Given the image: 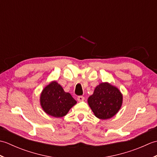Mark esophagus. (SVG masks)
<instances>
[{
  "instance_id": "1",
  "label": "esophagus",
  "mask_w": 157,
  "mask_h": 157,
  "mask_svg": "<svg viewBox=\"0 0 157 157\" xmlns=\"http://www.w3.org/2000/svg\"><path fill=\"white\" fill-rule=\"evenodd\" d=\"M84 96H79L78 97V101H79V102H81V101H84Z\"/></svg>"
}]
</instances>
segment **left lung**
Instances as JSON below:
<instances>
[{
	"label": "left lung",
	"mask_w": 157,
	"mask_h": 157,
	"mask_svg": "<svg viewBox=\"0 0 157 157\" xmlns=\"http://www.w3.org/2000/svg\"><path fill=\"white\" fill-rule=\"evenodd\" d=\"M88 103L96 117L109 119L114 117L123 104V94L116 86L102 82L95 88L93 94L88 98Z\"/></svg>",
	"instance_id": "left-lung-1"
}]
</instances>
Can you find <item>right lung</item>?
<instances>
[{
    "label": "right lung",
    "instance_id": "right-lung-1",
    "mask_svg": "<svg viewBox=\"0 0 157 157\" xmlns=\"http://www.w3.org/2000/svg\"><path fill=\"white\" fill-rule=\"evenodd\" d=\"M77 103L69 92H65L59 83L53 80L46 86L40 96V104L46 114L62 117Z\"/></svg>",
    "mask_w": 157,
    "mask_h": 157
}]
</instances>
